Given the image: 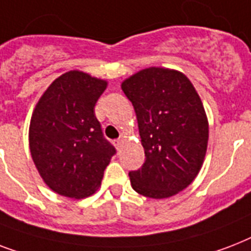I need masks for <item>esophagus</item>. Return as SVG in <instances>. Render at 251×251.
<instances>
[{
  "label": "esophagus",
  "mask_w": 251,
  "mask_h": 251,
  "mask_svg": "<svg viewBox=\"0 0 251 251\" xmlns=\"http://www.w3.org/2000/svg\"><path fill=\"white\" fill-rule=\"evenodd\" d=\"M122 145H124V139H117V141H116V147H117V149H121Z\"/></svg>",
  "instance_id": "1"
}]
</instances>
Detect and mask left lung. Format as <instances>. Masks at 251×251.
<instances>
[{
    "label": "left lung",
    "instance_id": "obj_1",
    "mask_svg": "<svg viewBox=\"0 0 251 251\" xmlns=\"http://www.w3.org/2000/svg\"><path fill=\"white\" fill-rule=\"evenodd\" d=\"M137 114L145 164L130 172L138 194L164 199L186 189L203 165L208 118L190 79L175 69L151 66L121 83Z\"/></svg>",
    "mask_w": 251,
    "mask_h": 251
}]
</instances>
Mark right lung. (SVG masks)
Returning a JSON list of instances; mask_svg holds the SVG:
<instances>
[{"instance_id": "obj_1", "label": "right lung", "mask_w": 251, "mask_h": 251, "mask_svg": "<svg viewBox=\"0 0 251 251\" xmlns=\"http://www.w3.org/2000/svg\"><path fill=\"white\" fill-rule=\"evenodd\" d=\"M106 86L108 80L70 70L49 84L33 108L29 151L44 183L57 194L83 199L101 185L116 152L94 110Z\"/></svg>"}]
</instances>
